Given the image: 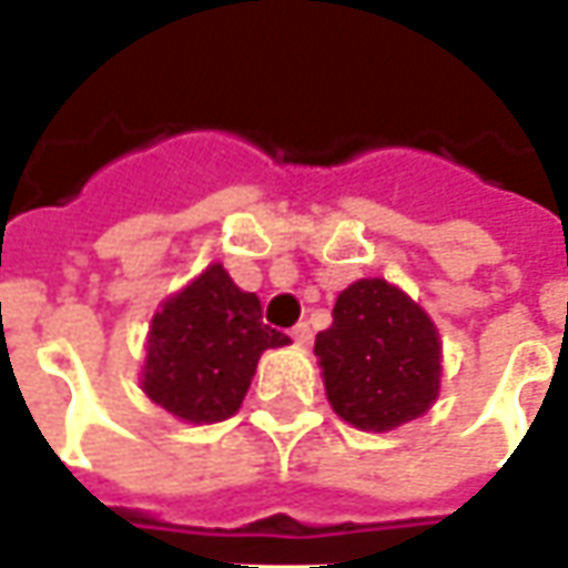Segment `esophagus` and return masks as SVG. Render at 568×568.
I'll list each match as a JSON object with an SVG mask.
<instances>
[{
    "label": "esophagus",
    "instance_id": "esophagus-1",
    "mask_svg": "<svg viewBox=\"0 0 568 568\" xmlns=\"http://www.w3.org/2000/svg\"><path fill=\"white\" fill-rule=\"evenodd\" d=\"M311 336H314V329H311V323H295V329H292V339H295V343H302V345H307L311 343Z\"/></svg>",
    "mask_w": 568,
    "mask_h": 568
}]
</instances>
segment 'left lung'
<instances>
[{
	"instance_id": "left-lung-1",
	"label": "left lung",
	"mask_w": 568,
	"mask_h": 568,
	"mask_svg": "<svg viewBox=\"0 0 568 568\" xmlns=\"http://www.w3.org/2000/svg\"><path fill=\"white\" fill-rule=\"evenodd\" d=\"M326 399L358 430H393L424 415L440 389V336L386 280L352 283L317 333Z\"/></svg>"
}]
</instances>
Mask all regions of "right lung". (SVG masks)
I'll return each mask as SVG.
<instances>
[{"label":"right lung","mask_w":568,"mask_h":568,"mask_svg":"<svg viewBox=\"0 0 568 568\" xmlns=\"http://www.w3.org/2000/svg\"><path fill=\"white\" fill-rule=\"evenodd\" d=\"M285 343L254 292H242L220 264L206 266L153 317L144 393L191 424L225 420L245 399L261 352Z\"/></svg>","instance_id":"obj_1"}]
</instances>
